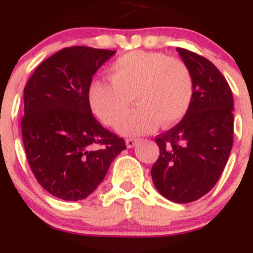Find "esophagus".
Here are the masks:
<instances>
[{"instance_id": "34e87169", "label": "esophagus", "mask_w": 253, "mask_h": 253, "mask_svg": "<svg viewBox=\"0 0 253 253\" xmlns=\"http://www.w3.org/2000/svg\"><path fill=\"white\" fill-rule=\"evenodd\" d=\"M136 143H138V139H133V138L126 139V146L128 147V149H132V147H134Z\"/></svg>"}]
</instances>
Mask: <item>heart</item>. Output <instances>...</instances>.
<instances>
[{
	"label": "heart",
	"instance_id": "heart-1",
	"mask_svg": "<svg viewBox=\"0 0 253 253\" xmlns=\"http://www.w3.org/2000/svg\"><path fill=\"white\" fill-rule=\"evenodd\" d=\"M109 78L90 83L89 104L103 124L115 126L134 98L138 107L121 118L118 126L125 135L149 133L158 124L173 126L193 100L194 80L187 64L158 52L124 54L110 65Z\"/></svg>",
	"mask_w": 253,
	"mask_h": 253
}]
</instances>
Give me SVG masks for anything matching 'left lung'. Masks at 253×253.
I'll return each mask as SVG.
<instances>
[{"label":"left lung","mask_w":253,"mask_h":253,"mask_svg":"<svg viewBox=\"0 0 253 253\" xmlns=\"http://www.w3.org/2000/svg\"><path fill=\"white\" fill-rule=\"evenodd\" d=\"M177 52L194 80L190 107L181 123L156 136L161 155L153 184L176 203L196 201L219 181L233 145V96L213 63L184 48Z\"/></svg>","instance_id":"8db88e82"}]
</instances>
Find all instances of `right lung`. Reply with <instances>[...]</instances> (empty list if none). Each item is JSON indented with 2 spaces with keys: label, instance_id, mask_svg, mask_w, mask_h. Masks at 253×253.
I'll return each mask as SVG.
<instances>
[{
  "label": "right lung",
  "instance_id": "add662e5",
  "mask_svg": "<svg viewBox=\"0 0 253 253\" xmlns=\"http://www.w3.org/2000/svg\"><path fill=\"white\" fill-rule=\"evenodd\" d=\"M117 51L63 48L36 69L24 90L22 140L28 164L46 191L65 201L89 196L107 175L125 140L92 115V76Z\"/></svg>",
  "mask_w": 253,
  "mask_h": 253
}]
</instances>
